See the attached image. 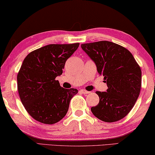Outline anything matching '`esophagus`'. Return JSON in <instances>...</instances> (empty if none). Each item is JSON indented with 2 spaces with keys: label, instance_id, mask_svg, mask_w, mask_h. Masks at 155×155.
<instances>
[{
  "label": "esophagus",
  "instance_id": "obj_1",
  "mask_svg": "<svg viewBox=\"0 0 155 155\" xmlns=\"http://www.w3.org/2000/svg\"><path fill=\"white\" fill-rule=\"evenodd\" d=\"M80 91L82 93H84V94H88V93H90V92H89V91H87L86 90H84V89H81Z\"/></svg>",
  "mask_w": 155,
  "mask_h": 155
}]
</instances>
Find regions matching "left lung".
Segmentation results:
<instances>
[{
  "instance_id": "obj_1",
  "label": "left lung",
  "mask_w": 155,
  "mask_h": 155,
  "mask_svg": "<svg viewBox=\"0 0 155 155\" xmlns=\"http://www.w3.org/2000/svg\"><path fill=\"white\" fill-rule=\"evenodd\" d=\"M81 48L96 64L108 86L107 92H96L100 102L91 108L92 113L104 122L120 120L130 112L139 96L140 66L129 50L111 41L82 44Z\"/></svg>"
}]
</instances>
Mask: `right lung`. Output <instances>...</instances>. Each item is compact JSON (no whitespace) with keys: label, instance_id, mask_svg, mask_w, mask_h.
I'll return each instance as SVG.
<instances>
[{"label":"right lung","instance_id":"right-lung-1","mask_svg":"<svg viewBox=\"0 0 155 155\" xmlns=\"http://www.w3.org/2000/svg\"><path fill=\"white\" fill-rule=\"evenodd\" d=\"M79 43L48 45L27 55L17 74V89L25 109L37 121L52 124L68 113L78 90L65 89L55 80Z\"/></svg>","mask_w":155,"mask_h":155}]
</instances>
